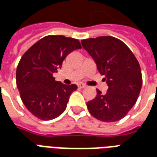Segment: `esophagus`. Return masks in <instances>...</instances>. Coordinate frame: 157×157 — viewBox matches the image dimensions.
<instances>
[{
	"label": "esophagus",
	"instance_id": "1",
	"mask_svg": "<svg viewBox=\"0 0 157 157\" xmlns=\"http://www.w3.org/2000/svg\"><path fill=\"white\" fill-rule=\"evenodd\" d=\"M78 87L79 88H85V87H86V85L83 84V83H79Z\"/></svg>",
	"mask_w": 157,
	"mask_h": 157
}]
</instances>
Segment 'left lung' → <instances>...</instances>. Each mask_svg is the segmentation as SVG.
Wrapping results in <instances>:
<instances>
[{"instance_id": "8db88e82", "label": "left lung", "mask_w": 157, "mask_h": 157, "mask_svg": "<svg viewBox=\"0 0 157 157\" xmlns=\"http://www.w3.org/2000/svg\"><path fill=\"white\" fill-rule=\"evenodd\" d=\"M82 44L109 86L105 95L97 89L95 98L86 102L89 112L101 121L120 120L135 105L141 90L137 59L124 42L112 36L83 39Z\"/></svg>"}]
</instances>
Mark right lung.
Returning a JSON list of instances; mask_svg holds the SVG:
<instances>
[{"mask_svg": "<svg viewBox=\"0 0 157 157\" xmlns=\"http://www.w3.org/2000/svg\"><path fill=\"white\" fill-rule=\"evenodd\" d=\"M82 48L78 39L48 35L35 43L22 55L17 68V86L23 104L42 120L57 118L66 109L70 96L77 89L55 81L53 74L61 69L65 57Z\"/></svg>", "mask_w": 157, "mask_h": 157, "instance_id": "1", "label": "right lung"}]
</instances>
